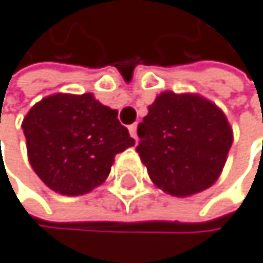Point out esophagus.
Wrapping results in <instances>:
<instances>
[{
  "label": "esophagus",
  "mask_w": 263,
  "mask_h": 263,
  "mask_svg": "<svg viewBox=\"0 0 263 263\" xmlns=\"http://www.w3.org/2000/svg\"><path fill=\"white\" fill-rule=\"evenodd\" d=\"M137 128H138V125H137V123H133V125L128 126V132H130V135H132V138H135V140H137Z\"/></svg>",
  "instance_id": "1"
}]
</instances>
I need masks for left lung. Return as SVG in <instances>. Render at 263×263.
I'll return each instance as SVG.
<instances>
[{
	"label": "left lung",
	"instance_id": "1",
	"mask_svg": "<svg viewBox=\"0 0 263 263\" xmlns=\"http://www.w3.org/2000/svg\"><path fill=\"white\" fill-rule=\"evenodd\" d=\"M137 151L166 194L189 197L212 187L233 144L223 110L197 94L161 92L138 125Z\"/></svg>",
	"mask_w": 263,
	"mask_h": 263
}]
</instances>
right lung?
<instances>
[{
  "label": "right lung",
  "mask_w": 263,
  "mask_h": 263,
  "mask_svg": "<svg viewBox=\"0 0 263 263\" xmlns=\"http://www.w3.org/2000/svg\"><path fill=\"white\" fill-rule=\"evenodd\" d=\"M27 156L42 182L62 195H84L107 179L115 154L135 144L117 110L87 94H53L22 122Z\"/></svg>",
  "instance_id": "1"
}]
</instances>
